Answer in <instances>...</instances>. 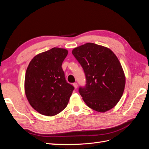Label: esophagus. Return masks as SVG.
I'll return each instance as SVG.
<instances>
[{
  "instance_id": "1",
  "label": "esophagus",
  "mask_w": 149,
  "mask_h": 149,
  "mask_svg": "<svg viewBox=\"0 0 149 149\" xmlns=\"http://www.w3.org/2000/svg\"><path fill=\"white\" fill-rule=\"evenodd\" d=\"M73 86H74V88H75V89H76V88H78V84L76 83H73Z\"/></svg>"
}]
</instances>
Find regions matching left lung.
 <instances>
[{
  "label": "left lung",
  "instance_id": "left-lung-1",
  "mask_svg": "<svg viewBox=\"0 0 149 149\" xmlns=\"http://www.w3.org/2000/svg\"><path fill=\"white\" fill-rule=\"evenodd\" d=\"M72 53L82 66L86 85L79 93L91 109L104 112L113 108L123 96L125 78L118 58L110 49L88 43Z\"/></svg>",
  "mask_w": 149,
  "mask_h": 149
}]
</instances>
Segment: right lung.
Instances as JSON below:
<instances>
[{"label":"right lung","instance_id":"add662e5","mask_svg":"<svg viewBox=\"0 0 149 149\" xmlns=\"http://www.w3.org/2000/svg\"><path fill=\"white\" fill-rule=\"evenodd\" d=\"M68 55L63 48H53L36 55L26 69V98L40 114L53 116L66 107L73 86L67 83L61 65Z\"/></svg>","mask_w":149,"mask_h":149}]
</instances>
